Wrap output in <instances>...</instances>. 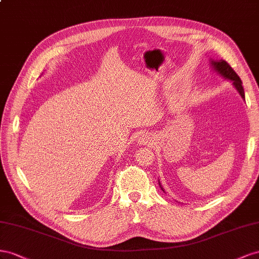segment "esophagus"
<instances>
[{
	"mask_svg": "<svg viewBox=\"0 0 259 259\" xmlns=\"http://www.w3.org/2000/svg\"><path fill=\"white\" fill-rule=\"evenodd\" d=\"M153 136L150 134H146V135H142L138 139V143H140L141 145H151L153 144Z\"/></svg>",
	"mask_w": 259,
	"mask_h": 259,
	"instance_id": "esophagus-1",
	"label": "esophagus"
}]
</instances>
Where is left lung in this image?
I'll use <instances>...</instances> for the list:
<instances>
[{
	"label": "left lung",
	"instance_id": "obj_1",
	"mask_svg": "<svg viewBox=\"0 0 259 259\" xmlns=\"http://www.w3.org/2000/svg\"><path fill=\"white\" fill-rule=\"evenodd\" d=\"M211 65L213 66V68H215L216 71H218L221 76H224L226 79H229L233 81V84L236 88V90L239 91V93L241 94V97L243 99H245V95H244V89L242 87V81L240 79V77L238 76V73H236L233 68L231 67L230 65H229L226 61H211Z\"/></svg>",
	"mask_w": 259,
	"mask_h": 259
}]
</instances>
